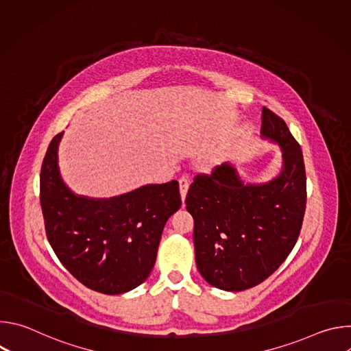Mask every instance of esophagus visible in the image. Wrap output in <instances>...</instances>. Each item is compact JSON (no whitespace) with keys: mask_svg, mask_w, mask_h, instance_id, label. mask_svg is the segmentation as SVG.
<instances>
[{"mask_svg":"<svg viewBox=\"0 0 351 351\" xmlns=\"http://www.w3.org/2000/svg\"><path fill=\"white\" fill-rule=\"evenodd\" d=\"M189 186H190V182H189V179H187V178H180V179H179V189H180L182 199H184V198H186V194H187Z\"/></svg>","mask_w":351,"mask_h":351,"instance_id":"esophagus-1","label":"esophagus"}]
</instances>
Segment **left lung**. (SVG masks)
<instances>
[{"mask_svg": "<svg viewBox=\"0 0 351 351\" xmlns=\"http://www.w3.org/2000/svg\"><path fill=\"white\" fill-rule=\"evenodd\" d=\"M261 134L278 143L283 168L263 184L243 183L230 164L198 173L186 195L195 264L213 286L241 291L271 276L293 250L307 202L303 153L282 118L263 108Z\"/></svg>", "mask_w": 351, "mask_h": 351, "instance_id": "obj_1", "label": "left lung"}]
</instances>
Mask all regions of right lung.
<instances>
[{
    "mask_svg": "<svg viewBox=\"0 0 351 351\" xmlns=\"http://www.w3.org/2000/svg\"><path fill=\"white\" fill-rule=\"evenodd\" d=\"M58 133L40 173L47 239L62 265L84 286L122 294L152 272L164 226L180 206L178 180L147 184L112 198L73 194L58 169Z\"/></svg>",
    "mask_w": 351,
    "mask_h": 351,
    "instance_id": "1",
    "label": "right lung"
}]
</instances>
